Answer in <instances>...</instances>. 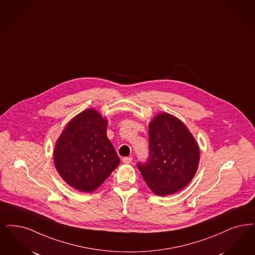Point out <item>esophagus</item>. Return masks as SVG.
Segmentation results:
<instances>
[{"instance_id":"1","label":"esophagus","mask_w":255,"mask_h":255,"mask_svg":"<svg viewBox=\"0 0 255 255\" xmlns=\"http://www.w3.org/2000/svg\"><path fill=\"white\" fill-rule=\"evenodd\" d=\"M132 157L131 156H126V157H123V163L130 164L132 162Z\"/></svg>"}]
</instances>
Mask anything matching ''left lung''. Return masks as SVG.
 I'll use <instances>...</instances> for the list:
<instances>
[{"label": "left lung", "instance_id": "8db88e82", "mask_svg": "<svg viewBox=\"0 0 255 255\" xmlns=\"http://www.w3.org/2000/svg\"><path fill=\"white\" fill-rule=\"evenodd\" d=\"M150 154L137 163L143 179L160 196L175 194L192 181L199 163V148L181 121L168 113L149 124Z\"/></svg>", "mask_w": 255, "mask_h": 255}]
</instances>
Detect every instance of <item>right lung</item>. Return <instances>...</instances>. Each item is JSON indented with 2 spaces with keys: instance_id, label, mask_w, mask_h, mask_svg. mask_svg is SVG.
Wrapping results in <instances>:
<instances>
[{
  "instance_id": "obj_1",
  "label": "right lung",
  "mask_w": 255,
  "mask_h": 255,
  "mask_svg": "<svg viewBox=\"0 0 255 255\" xmlns=\"http://www.w3.org/2000/svg\"><path fill=\"white\" fill-rule=\"evenodd\" d=\"M106 130V119L87 109L66 125L57 140L56 169L74 189L84 193L97 190L121 162Z\"/></svg>"
}]
</instances>
